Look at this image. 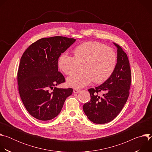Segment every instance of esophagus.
<instances>
[{
    "label": "esophagus",
    "instance_id": "34e87169",
    "mask_svg": "<svg viewBox=\"0 0 152 152\" xmlns=\"http://www.w3.org/2000/svg\"><path fill=\"white\" fill-rule=\"evenodd\" d=\"M80 91V90H78V89H74V90H73V93H79Z\"/></svg>",
    "mask_w": 152,
    "mask_h": 152
}]
</instances>
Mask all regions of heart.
<instances>
[{"label":"heart","instance_id":"b5f03b06","mask_svg":"<svg viewBox=\"0 0 152 152\" xmlns=\"http://www.w3.org/2000/svg\"><path fill=\"white\" fill-rule=\"evenodd\" d=\"M74 57L66 53L61 54L58 59L60 69L67 75H73L82 64L80 73L67 78L69 86L80 88L91 83L106 81L113 74L117 63L115 52L102 43L94 41L85 42L73 50Z\"/></svg>","mask_w":152,"mask_h":152}]
</instances>
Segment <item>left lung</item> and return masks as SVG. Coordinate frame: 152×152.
Returning <instances> with one entry per match:
<instances>
[{
    "instance_id": "left-lung-1",
    "label": "left lung",
    "mask_w": 152,
    "mask_h": 152,
    "mask_svg": "<svg viewBox=\"0 0 152 152\" xmlns=\"http://www.w3.org/2000/svg\"><path fill=\"white\" fill-rule=\"evenodd\" d=\"M117 64L111 76L95 88L88 90L90 102L83 106L88 118L96 124H104L114 120L122 110L129 94L131 72L126 53L117 44ZM102 92L103 94L98 95Z\"/></svg>"
}]
</instances>
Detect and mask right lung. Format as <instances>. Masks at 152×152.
I'll return each instance as SVG.
<instances>
[{"instance_id": "obj_1", "label": "right lung", "mask_w": 152, "mask_h": 152, "mask_svg": "<svg viewBox=\"0 0 152 152\" xmlns=\"http://www.w3.org/2000/svg\"><path fill=\"white\" fill-rule=\"evenodd\" d=\"M76 40L60 36L43 38L32 43L21 56L17 73L18 91L33 117L41 121L54 118L72 95V88L54 86L65 82L58 72V58Z\"/></svg>"}]
</instances>
